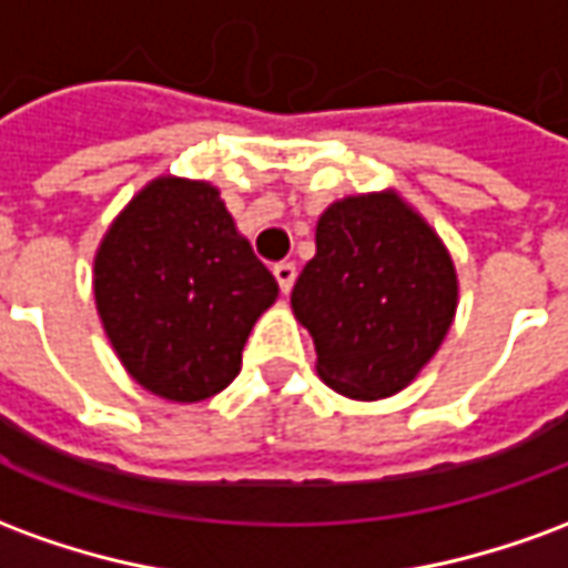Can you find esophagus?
Instances as JSON below:
<instances>
[{
    "mask_svg": "<svg viewBox=\"0 0 568 568\" xmlns=\"http://www.w3.org/2000/svg\"><path fill=\"white\" fill-rule=\"evenodd\" d=\"M273 276H276L280 288H283V292H288V288L295 285V276H297L295 264H292V261H280V264L273 267Z\"/></svg>",
    "mask_w": 568,
    "mask_h": 568,
    "instance_id": "obj_1",
    "label": "esophagus"
}]
</instances>
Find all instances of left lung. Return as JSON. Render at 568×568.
<instances>
[{
  "instance_id": "obj_1",
  "label": "left lung",
  "mask_w": 568,
  "mask_h": 568,
  "mask_svg": "<svg viewBox=\"0 0 568 568\" xmlns=\"http://www.w3.org/2000/svg\"><path fill=\"white\" fill-rule=\"evenodd\" d=\"M456 267L440 236L395 191L334 200L316 255L292 288L334 393L377 402L402 393L438 353L456 316Z\"/></svg>"
}]
</instances>
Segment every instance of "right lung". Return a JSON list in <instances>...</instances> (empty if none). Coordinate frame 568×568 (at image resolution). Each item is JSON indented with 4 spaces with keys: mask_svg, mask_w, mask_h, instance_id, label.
<instances>
[{
    "mask_svg": "<svg viewBox=\"0 0 568 568\" xmlns=\"http://www.w3.org/2000/svg\"><path fill=\"white\" fill-rule=\"evenodd\" d=\"M276 295L219 187L179 175L142 187L93 258L97 313L121 365L142 389L182 405L234 381Z\"/></svg>",
    "mask_w": 568,
    "mask_h": 568,
    "instance_id": "1",
    "label": "right lung"
}]
</instances>
